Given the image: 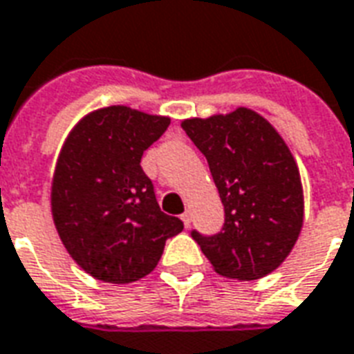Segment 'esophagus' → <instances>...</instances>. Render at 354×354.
I'll return each instance as SVG.
<instances>
[{"label": "esophagus", "instance_id": "esophagus-1", "mask_svg": "<svg viewBox=\"0 0 354 354\" xmlns=\"http://www.w3.org/2000/svg\"><path fill=\"white\" fill-rule=\"evenodd\" d=\"M180 217H182V221H184L185 229H189V227H191V217H193V216H191V212L185 210L184 214H182V216H180Z\"/></svg>", "mask_w": 354, "mask_h": 354}]
</instances>
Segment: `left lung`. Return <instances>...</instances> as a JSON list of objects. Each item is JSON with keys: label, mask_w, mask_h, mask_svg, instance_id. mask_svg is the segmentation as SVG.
Returning a JSON list of instances; mask_svg holds the SVG:
<instances>
[{"label": "left lung", "mask_w": 354, "mask_h": 354, "mask_svg": "<svg viewBox=\"0 0 354 354\" xmlns=\"http://www.w3.org/2000/svg\"><path fill=\"white\" fill-rule=\"evenodd\" d=\"M187 137L210 165L225 206L214 236L193 230L219 276L253 281L289 257L304 225L300 170L274 125L248 106L182 120Z\"/></svg>", "instance_id": "1"}]
</instances>
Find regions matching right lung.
<instances>
[{
    "label": "right lung",
    "mask_w": 354,
    "mask_h": 354,
    "mask_svg": "<svg viewBox=\"0 0 354 354\" xmlns=\"http://www.w3.org/2000/svg\"><path fill=\"white\" fill-rule=\"evenodd\" d=\"M169 116L111 104L88 112L69 131L52 176L50 210L59 240L86 274L106 283L148 276L167 238L182 232L161 212L140 167Z\"/></svg>",
    "instance_id": "right-lung-1"
}]
</instances>
